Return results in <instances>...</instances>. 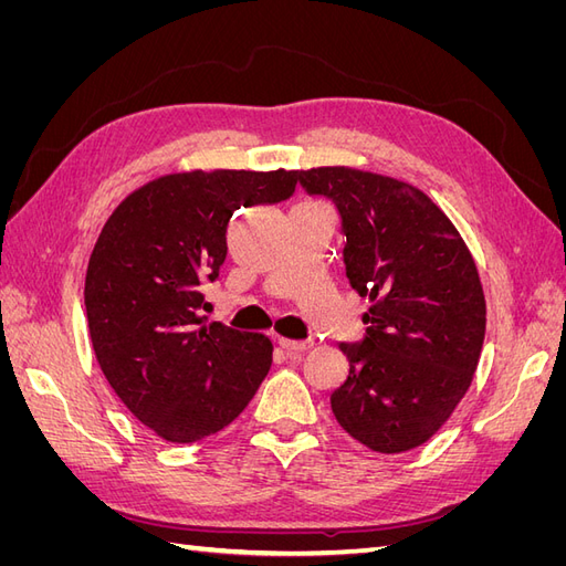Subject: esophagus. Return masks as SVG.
Listing matches in <instances>:
<instances>
[{
  "mask_svg": "<svg viewBox=\"0 0 566 566\" xmlns=\"http://www.w3.org/2000/svg\"><path fill=\"white\" fill-rule=\"evenodd\" d=\"M279 345L287 352V354H304L314 347V339H285L281 337Z\"/></svg>",
  "mask_w": 566,
  "mask_h": 566,
  "instance_id": "1",
  "label": "esophagus"
}]
</instances>
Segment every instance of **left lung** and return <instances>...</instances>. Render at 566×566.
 Instances as JSON below:
<instances>
[{
	"label": "left lung",
	"mask_w": 566,
	"mask_h": 566,
	"mask_svg": "<svg viewBox=\"0 0 566 566\" xmlns=\"http://www.w3.org/2000/svg\"><path fill=\"white\" fill-rule=\"evenodd\" d=\"M333 200L349 285L375 300L342 342L349 378L331 394L342 430L378 453L420 447L465 397L484 347L486 302L470 250L418 188L347 167L297 172Z\"/></svg>",
	"instance_id": "left-lung-1"
}]
</instances>
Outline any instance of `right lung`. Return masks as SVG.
<instances>
[{
    "instance_id": "1",
    "label": "right lung",
    "mask_w": 566,
    "mask_h": 566,
    "mask_svg": "<svg viewBox=\"0 0 566 566\" xmlns=\"http://www.w3.org/2000/svg\"><path fill=\"white\" fill-rule=\"evenodd\" d=\"M297 172L167 175L134 191L106 221L84 304L106 380L148 430L191 443L243 413L271 368V339L208 323L205 283L219 279L241 208L295 193Z\"/></svg>"
}]
</instances>
